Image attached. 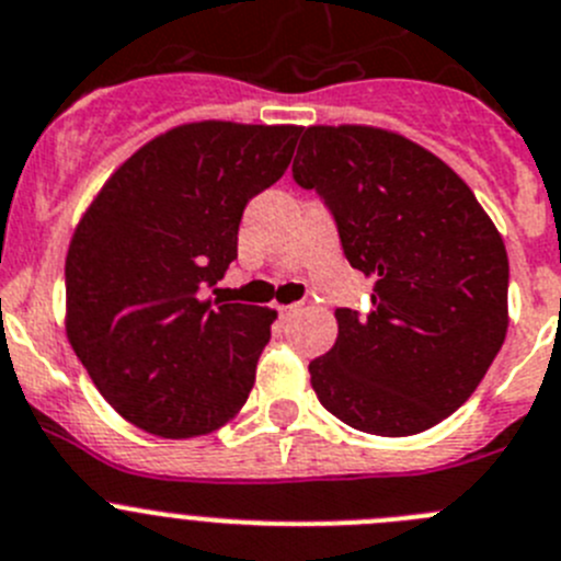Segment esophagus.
Here are the masks:
<instances>
[{
	"label": "esophagus",
	"mask_w": 561,
	"mask_h": 561,
	"mask_svg": "<svg viewBox=\"0 0 561 561\" xmlns=\"http://www.w3.org/2000/svg\"><path fill=\"white\" fill-rule=\"evenodd\" d=\"M276 310H279L282 318H287V316H293V312L298 310V305H282V307H276Z\"/></svg>",
	"instance_id": "esophagus-1"
}]
</instances>
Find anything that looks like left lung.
Segmentation results:
<instances>
[{"instance_id": "8db88e82", "label": "left lung", "mask_w": 561, "mask_h": 561, "mask_svg": "<svg viewBox=\"0 0 561 561\" xmlns=\"http://www.w3.org/2000/svg\"><path fill=\"white\" fill-rule=\"evenodd\" d=\"M293 180L332 209L368 316L334 310L332 352L310 363L318 401L359 432L407 437L465 404L510 327L504 238L446 162L359 124L301 127Z\"/></svg>"}]
</instances>
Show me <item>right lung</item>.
Segmentation results:
<instances>
[{"label": "right lung", "instance_id": "obj_1", "mask_svg": "<svg viewBox=\"0 0 561 561\" xmlns=\"http://www.w3.org/2000/svg\"><path fill=\"white\" fill-rule=\"evenodd\" d=\"M298 135L290 124H182L118 165L77 224L66 334L124 421L196 437L245 404L276 312L202 290L224 279L245 204L285 174Z\"/></svg>", "mask_w": 561, "mask_h": 561}]
</instances>
